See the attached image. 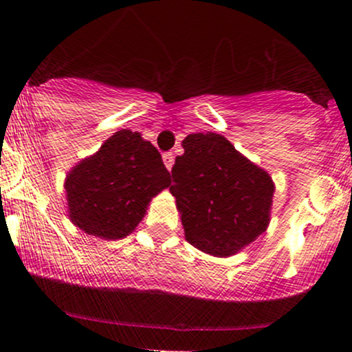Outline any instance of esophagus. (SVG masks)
<instances>
[{
  "instance_id": "1",
  "label": "esophagus",
  "mask_w": 352,
  "mask_h": 352,
  "mask_svg": "<svg viewBox=\"0 0 352 352\" xmlns=\"http://www.w3.org/2000/svg\"><path fill=\"white\" fill-rule=\"evenodd\" d=\"M163 163H164V166H166V168L172 170L173 163H175V156H173L172 153H164L163 154Z\"/></svg>"
}]
</instances>
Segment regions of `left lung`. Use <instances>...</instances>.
<instances>
[{
    "label": "left lung",
    "mask_w": 352,
    "mask_h": 352,
    "mask_svg": "<svg viewBox=\"0 0 352 352\" xmlns=\"http://www.w3.org/2000/svg\"><path fill=\"white\" fill-rule=\"evenodd\" d=\"M170 179L186 240L212 256H233L265 233L274 180L217 133L182 140Z\"/></svg>",
    "instance_id": "obj_1"
}]
</instances>
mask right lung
Segmentation results:
<instances>
[{"instance_id":"right-lung-1","label":"right lung","mask_w":352,"mask_h":352,"mask_svg":"<svg viewBox=\"0 0 352 352\" xmlns=\"http://www.w3.org/2000/svg\"><path fill=\"white\" fill-rule=\"evenodd\" d=\"M170 186L161 154L140 133L121 129L66 175L69 221L87 235L124 239L148 201Z\"/></svg>"}]
</instances>
